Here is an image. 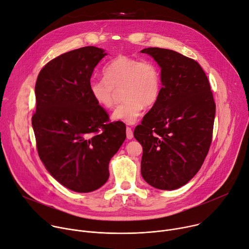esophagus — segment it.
I'll return each instance as SVG.
<instances>
[{
	"label": "esophagus",
	"instance_id": "1",
	"mask_svg": "<svg viewBox=\"0 0 249 249\" xmlns=\"http://www.w3.org/2000/svg\"><path fill=\"white\" fill-rule=\"evenodd\" d=\"M126 136H127V139H129V140L133 139V137H134L133 131H132V129H131L130 127H127V128H126Z\"/></svg>",
	"mask_w": 249,
	"mask_h": 249
}]
</instances>
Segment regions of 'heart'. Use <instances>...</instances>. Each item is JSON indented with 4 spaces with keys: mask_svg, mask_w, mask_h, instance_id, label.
<instances>
[{
    "mask_svg": "<svg viewBox=\"0 0 249 249\" xmlns=\"http://www.w3.org/2000/svg\"><path fill=\"white\" fill-rule=\"evenodd\" d=\"M104 78L91 79L89 91L94 102L104 109L115 104L118 91L124 101L112 113V119L134 124L145 106H153L161 90V78L157 64L148 59L119 55L103 70Z\"/></svg>",
    "mask_w": 249,
    "mask_h": 249,
    "instance_id": "b5f03b06",
    "label": "heart"
}]
</instances>
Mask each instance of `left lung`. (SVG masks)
Instances as JSON below:
<instances>
[{
	"label": "left lung",
	"mask_w": 249,
	"mask_h": 249,
	"mask_svg": "<svg viewBox=\"0 0 249 249\" xmlns=\"http://www.w3.org/2000/svg\"><path fill=\"white\" fill-rule=\"evenodd\" d=\"M141 52L160 65L162 84L158 101L134 130L143 146L141 173L153 187L173 190L193 178L208 155L216 103L198 62L169 49Z\"/></svg>",
	"instance_id": "1"
}]
</instances>
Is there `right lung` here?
<instances>
[{
    "label": "right lung",
    "mask_w": 249,
    "mask_h": 249,
    "mask_svg": "<svg viewBox=\"0 0 249 249\" xmlns=\"http://www.w3.org/2000/svg\"><path fill=\"white\" fill-rule=\"evenodd\" d=\"M105 55L94 46L64 53L41 69L35 84L31 121L38 156L58 182L80 193L107 181L110 159L126 138L124 123L109 122L89 91L93 69Z\"/></svg>",
    "instance_id": "add662e5"
}]
</instances>
